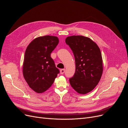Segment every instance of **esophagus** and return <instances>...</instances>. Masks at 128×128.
I'll return each instance as SVG.
<instances>
[{"mask_svg": "<svg viewBox=\"0 0 128 128\" xmlns=\"http://www.w3.org/2000/svg\"><path fill=\"white\" fill-rule=\"evenodd\" d=\"M65 72V69H61L60 70V74H64Z\"/></svg>", "mask_w": 128, "mask_h": 128, "instance_id": "esophagus-1", "label": "esophagus"}]
</instances>
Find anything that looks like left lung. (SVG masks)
<instances>
[{"instance_id": "1", "label": "left lung", "mask_w": 128, "mask_h": 128, "mask_svg": "<svg viewBox=\"0 0 128 128\" xmlns=\"http://www.w3.org/2000/svg\"><path fill=\"white\" fill-rule=\"evenodd\" d=\"M66 43L73 52L76 70L69 78L72 87L80 94H86L97 86L102 76V60L100 50L90 38L69 36Z\"/></svg>"}]
</instances>
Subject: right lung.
<instances>
[{
	"instance_id": "obj_1",
	"label": "right lung",
	"mask_w": 128,
	"mask_h": 128,
	"mask_svg": "<svg viewBox=\"0 0 128 128\" xmlns=\"http://www.w3.org/2000/svg\"><path fill=\"white\" fill-rule=\"evenodd\" d=\"M58 43L57 37H39L31 42L26 50L23 74L29 87L37 93L44 92L51 87L60 72L51 57Z\"/></svg>"
}]
</instances>
